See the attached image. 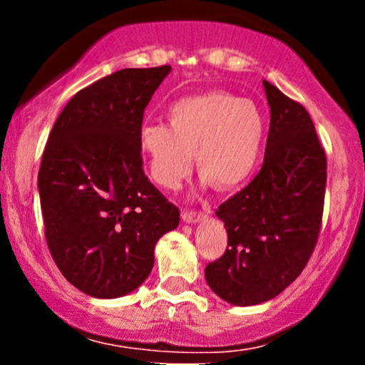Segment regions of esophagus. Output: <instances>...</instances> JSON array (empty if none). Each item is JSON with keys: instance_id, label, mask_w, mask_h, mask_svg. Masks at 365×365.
Returning <instances> with one entry per match:
<instances>
[{"instance_id": "34e87169", "label": "esophagus", "mask_w": 365, "mask_h": 365, "mask_svg": "<svg viewBox=\"0 0 365 365\" xmlns=\"http://www.w3.org/2000/svg\"><path fill=\"white\" fill-rule=\"evenodd\" d=\"M204 216H206L204 212L194 211V209H183L182 211V220L185 221V223H199Z\"/></svg>"}]
</instances>
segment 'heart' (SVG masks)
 Returning <instances> with one entry per match:
<instances>
[{"mask_svg": "<svg viewBox=\"0 0 365 365\" xmlns=\"http://www.w3.org/2000/svg\"><path fill=\"white\" fill-rule=\"evenodd\" d=\"M170 125L145 123L139 148L159 187L175 190L190 173L194 153L204 183L232 190L257 168L264 118L250 99L228 92L190 96L171 104Z\"/></svg>", "mask_w": 365, "mask_h": 365, "instance_id": "1", "label": "heart"}]
</instances>
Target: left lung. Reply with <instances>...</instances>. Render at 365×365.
I'll return each instance as SVG.
<instances>
[{"instance_id":"1","label":"left lung","mask_w":365,"mask_h":365,"mask_svg":"<svg viewBox=\"0 0 365 365\" xmlns=\"http://www.w3.org/2000/svg\"><path fill=\"white\" fill-rule=\"evenodd\" d=\"M271 123L261 171L217 207L228 247L206 266V282L225 302L274 299L314 252L326 190V153L300 103L262 82Z\"/></svg>"}]
</instances>
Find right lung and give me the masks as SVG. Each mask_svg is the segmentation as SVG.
Listing matches in <instances>:
<instances>
[{
	"instance_id": "1",
	"label": "right lung",
	"mask_w": 365,
	"mask_h": 365,
	"mask_svg": "<svg viewBox=\"0 0 365 365\" xmlns=\"http://www.w3.org/2000/svg\"><path fill=\"white\" fill-rule=\"evenodd\" d=\"M171 66L125 68L63 108L43 153L37 187L49 252L73 287L116 299L144 283L156 242L180 221L142 170L139 133Z\"/></svg>"
}]
</instances>
